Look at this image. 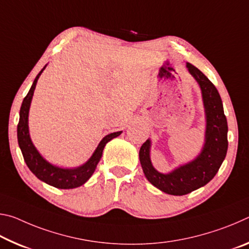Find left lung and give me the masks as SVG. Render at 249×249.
<instances>
[{"mask_svg":"<svg viewBox=\"0 0 249 249\" xmlns=\"http://www.w3.org/2000/svg\"><path fill=\"white\" fill-rule=\"evenodd\" d=\"M187 68L200 84L206 113L205 145L199 157L192 162L162 175L155 169L149 158V141L140 149L142 171L151 184L171 196H184L203 187L217 174L227 153V121L221 96L206 75L191 64Z\"/></svg>","mask_w":249,"mask_h":249,"instance_id":"obj_1","label":"left lung"}]
</instances>
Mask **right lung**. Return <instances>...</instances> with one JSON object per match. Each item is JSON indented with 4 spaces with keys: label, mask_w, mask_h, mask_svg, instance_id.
<instances>
[{
    "label": "right lung",
    "mask_w": 249,
    "mask_h": 249,
    "mask_svg": "<svg viewBox=\"0 0 249 249\" xmlns=\"http://www.w3.org/2000/svg\"><path fill=\"white\" fill-rule=\"evenodd\" d=\"M44 69H41L40 72L37 74V77L34 80L31 90L28 91L27 95L24 98L22 107H20L19 121L18 124V145L20 150H22L24 160L25 162H26L27 167L29 168V170H31L39 180L44 181V182L47 184L53 185V187L58 189H73L80 187V185L86 183L87 181L89 180L90 177L93 175V172L95 171V168L98 166L101 157H102L105 144L113 140V138L119 136L122 132H116L107 135V136L100 142L98 148L95 149L94 154L92 155V157L88 160L83 166L75 168V169H62V168L54 167L46 161V160L39 155L38 151L36 150L35 147H34L31 138H29L28 133L29 107H31V101L34 94V90H35L37 80H38L39 75L43 72Z\"/></svg>",
    "instance_id": "add662e5"
}]
</instances>
